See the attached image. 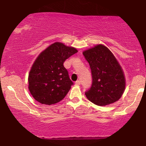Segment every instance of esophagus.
I'll list each match as a JSON object with an SVG mask.
<instances>
[{
  "label": "esophagus",
  "mask_w": 146,
  "mask_h": 146,
  "mask_svg": "<svg viewBox=\"0 0 146 146\" xmlns=\"http://www.w3.org/2000/svg\"><path fill=\"white\" fill-rule=\"evenodd\" d=\"M75 84L76 85H80L81 84V81L80 80H77L75 82Z\"/></svg>",
  "instance_id": "34e87169"
}]
</instances>
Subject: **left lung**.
I'll return each mask as SVG.
<instances>
[{
    "mask_svg": "<svg viewBox=\"0 0 146 146\" xmlns=\"http://www.w3.org/2000/svg\"><path fill=\"white\" fill-rule=\"evenodd\" d=\"M90 64L92 84L86 92L87 98L98 106H106L121 98L125 89V77L116 57L106 46L98 44L83 52Z\"/></svg>",
    "mask_w": 146,
    "mask_h": 146,
    "instance_id": "1",
    "label": "left lung"
}]
</instances>
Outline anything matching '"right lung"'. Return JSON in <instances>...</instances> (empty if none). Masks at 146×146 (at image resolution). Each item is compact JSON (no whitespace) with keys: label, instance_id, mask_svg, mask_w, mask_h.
Here are the masks:
<instances>
[{"label":"right lung","instance_id":"add662e5","mask_svg":"<svg viewBox=\"0 0 146 146\" xmlns=\"http://www.w3.org/2000/svg\"><path fill=\"white\" fill-rule=\"evenodd\" d=\"M77 50L60 42L50 45L38 55L28 76V88L38 102L51 105L65 97L73 83L63 65Z\"/></svg>","mask_w":146,"mask_h":146}]
</instances>
